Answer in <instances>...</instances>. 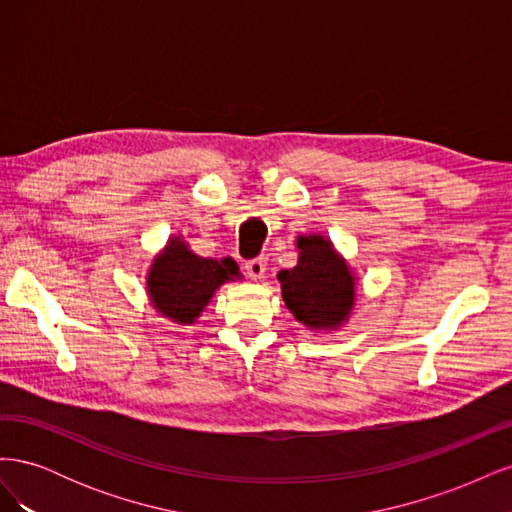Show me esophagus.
Listing matches in <instances>:
<instances>
[{
    "instance_id": "34e87169",
    "label": "esophagus",
    "mask_w": 512,
    "mask_h": 512,
    "mask_svg": "<svg viewBox=\"0 0 512 512\" xmlns=\"http://www.w3.org/2000/svg\"><path fill=\"white\" fill-rule=\"evenodd\" d=\"M245 271L247 275L252 277V280H260V277H265L267 273V260L265 258H252L245 262Z\"/></svg>"
}]
</instances>
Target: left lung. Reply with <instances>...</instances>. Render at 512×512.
Wrapping results in <instances>:
<instances>
[{
	"mask_svg": "<svg viewBox=\"0 0 512 512\" xmlns=\"http://www.w3.org/2000/svg\"><path fill=\"white\" fill-rule=\"evenodd\" d=\"M297 247L301 254L297 267L277 275L284 303L305 327H337L354 305L352 275L322 237H299Z\"/></svg>",
	"mask_w": 512,
	"mask_h": 512,
	"instance_id": "8db88e82",
	"label": "left lung"
}]
</instances>
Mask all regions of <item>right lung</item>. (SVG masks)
Instances as JSON below:
<instances>
[{
  "label": "right lung",
  "instance_id": "add662e5",
  "mask_svg": "<svg viewBox=\"0 0 512 512\" xmlns=\"http://www.w3.org/2000/svg\"><path fill=\"white\" fill-rule=\"evenodd\" d=\"M237 262L198 258L173 239L149 271V294L156 309L179 324H190L226 280L237 275Z\"/></svg>",
  "mask_w": 512,
  "mask_h": 512
}]
</instances>
